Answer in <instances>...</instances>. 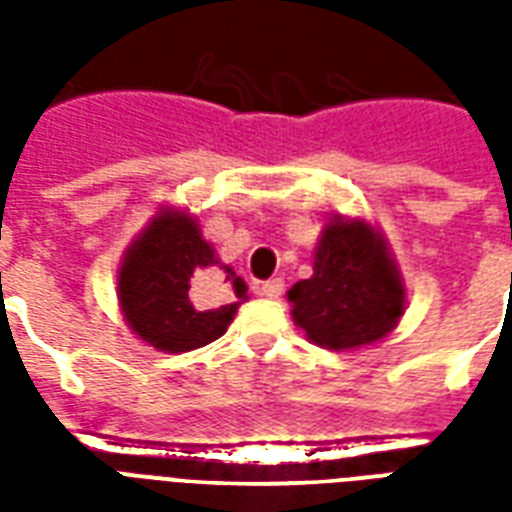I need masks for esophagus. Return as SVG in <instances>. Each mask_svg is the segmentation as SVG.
Returning <instances> with one entry per match:
<instances>
[{"instance_id": "obj_1", "label": "esophagus", "mask_w": 512, "mask_h": 512, "mask_svg": "<svg viewBox=\"0 0 512 512\" xmlns=\"http://www.w3.org/2000/svg\"><path fill=\"white\" fill-rule=\"evenodd\" d=\"M255 290H257V296L279 299V296H282V290H285V285H282V279H268V282H260Z\"/></svg>"}]
</instances>
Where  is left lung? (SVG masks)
<instances>
[{
    "label": "left lung",
    "instance_id": "left-lung-1",
    "mask_svg": "<svg viewBox=\"0 0 512 512\" xmlns=\"http://www.w3.org/2000/svg\"><path fill=\"white\" fill-rule=\"evenodd\" d=\"M288 301L310 343L359 351L395 332L408 293L384 233L367 219L334 213L315 246L312 277L296 282Z\"/></svg>",
    "mask_w": 512,
    "mask_h": 512
}]
</instances>
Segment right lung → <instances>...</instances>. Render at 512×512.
<instances>
[{"instance_id": "obj_1", "label": "right lung", "mask_w": 512, "mask_h": 512, "mask_svg": "<svg viewBox=\"0 0 512 512\" xmlns=\"http://www.w3.org/2000/svg\"><path fill=\"white\" fill-rule=\"evenodd\" d=\"M246 299L244 279L216 257L197 216L178 205L150 216L117 268L123 321L164 354H186L219 340Z\"/></svg>"}]
</instances>
